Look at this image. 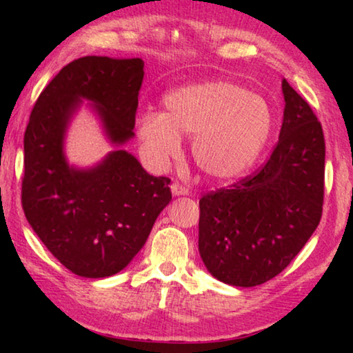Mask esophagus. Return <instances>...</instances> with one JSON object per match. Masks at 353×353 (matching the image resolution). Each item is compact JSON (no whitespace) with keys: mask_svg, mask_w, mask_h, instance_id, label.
Wrapping results in <instances>:
<instances>
[{"mask_svg":"<svg viewBox=\"0 0 353 353\" xmlns=\"http://www.w3.org/2000/svg\"><path fill=\"white\" fill-rule=\"evenodd\" d=\"M172 192H173V196H188L190 194V190H188L186 186L180 185V183H173Z\"/></svg>","mask_w":353,"mask_h":353,"instance_id":"1","label":"esophagus"}]
</instances>
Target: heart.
<instances>
[{"mask_svg": "<svg viewBox=\"0 0 353 353\" xmlns=\"http://www.w3.org/2000/svg\"><path fill=\"white\" fill-rule=\"evenodd\" d=\"M162 104V114L148 110L137 125L144 156L159 168L180 156L186 137L196 165L210 178L230 180L254 165L272 133L267 99L226 80L178 86Z\"/></svg>", "mask_w": 353, "mask_h": 353, "instance_id": "1", "label": "heart"}]
</instances>
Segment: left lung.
Segmentation results:
<instances>
[{"label": "left lung", "mask_w": 353, "mask_h": 353, "mask_svg": "<svg viewBox=\"0 0 353 353\" xmlns=\"http://www.w3.org/2000/svg\"><path fill=\"white\" fill-rule=\"evenodd\" d=\"M276 148L254 176L199 201V254L212 276L254 288L283 272L320 223L325 137L305 99L283 80Z\"/></svg>", "instance_id": "1"}]
</instances>
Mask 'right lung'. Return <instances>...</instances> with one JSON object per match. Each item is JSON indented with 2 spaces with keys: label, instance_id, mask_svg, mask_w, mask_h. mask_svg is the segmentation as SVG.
Masks as SVG:
<instances>
[{
  "label": "right lung",
  "instance_id": "1",
  "mask_svg": "<svg viewBox=\"0 0 353 353\" xmlns=\"http://www.w3.org/2000/svg\"><path fill=\"white\" fill-rule=\"evenodd\" d=\"M144 62L85 56L65 67L37 99L23 137L22 207L48 250L72 273L108 278L132 262L172 201L170 180L152 176L122 149L134 137ZM114 146L93 168L70 166L66 128L83 105Z\"/></svg>",
  "mask_w": 353,
  "mask_h": 353
}]
</instances>
